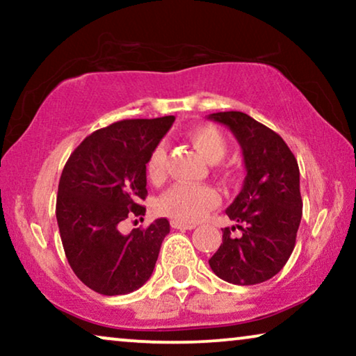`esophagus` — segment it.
Masks as SVG:
<instances>
[{
	"mask_svg": "<svg viewBox=\"0 0 356 356\" xmlns=\"http://www.w3.org/2000/svg\"><path fill=\"white\" fill-rule=\"evenodd\" d=\"M172 227L177 228V230H193V228H196V225H193V223H183L178 220H172Z\"/></svg>",
	"mask_w": 356,
	"mask_h": 356,
	"instance_id": "34e87169",
	"label": "esophagus"
}]
</instances>
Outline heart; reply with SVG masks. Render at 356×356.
<instances>
[{"label":"heart","instance_id":"heart-1","mask_svg":"<svg viewBox=\"0 0 356 356\" xmlns=\"http://www.w3.org/2000/svg\"><path fill=\"white\" fill-rule=\"evenodd\" d=\"M188 138L207 162L217 163L227 152V140L213 126H196L188 133ZM167 175V147L157 144L147 160V177L152 183H162ZM218 194L213 188L201 184H175L159 199V212L173 220L194 223L206 216L211 209L218 206Z\"/></svg>","mask_w":356,"mask_h":356}]
</instances>
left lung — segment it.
I'll return each instance as SVG.
<instances>
[{
  "label": "left lung",
  "mask_w": 356,
  "mask_h": 356,
  "mask_svg": "<svg viewBox=\"0 0 356 356\" xmlns=\"http://www.w3.org/2000/svg\"><path fill=\"white\" fill-rule=\"evenodd\" d=\"M207 118L232 131L246 170L241 191L225 211L236 225L223 228L209 266L228 284H261L279 274L295 248L303 213L298 163L285 140L250 115L220 111ZM235 227L240 237L231 235Z\"/></svg>",
  "instance_id": "8db88e82"
}]
</instances>
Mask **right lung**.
<instances>
[{
	"label": "right lung",
	"mask_w": 356,
	"mask_h": 356,
	"mask_svg": "<svg viewBox=\"0 0 356 356\" xmlns=\"http://www.w3.org/2000/svg\"><path fill=\"white\" fill-rule=\"evenodd\" d=\"M175 116L123 120L95 131L77 145L63 168L56 220L71 269L97 293L115 296L138 290L152 275L167 218L128 235L120 223L144 216L145 165Z\"/></svg>",
	"instance_id": "obj_1"
}]
</instances>
